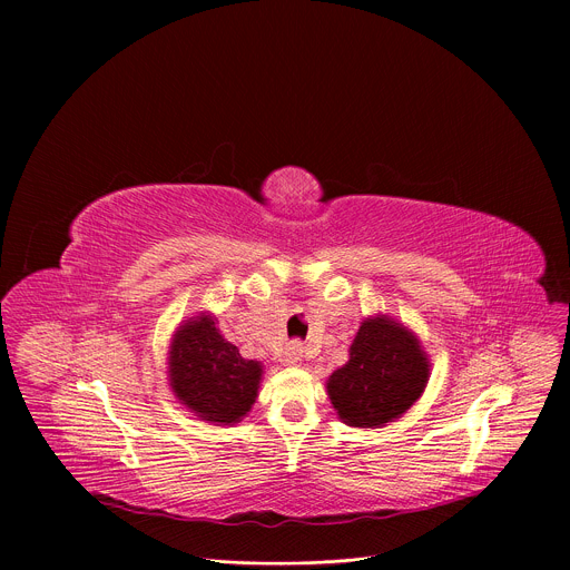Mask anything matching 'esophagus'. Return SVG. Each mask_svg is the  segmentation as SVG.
Masks as SVG:
<instances>
[{
  "instance_id": "34e87169",
  "label": "esophagus",
  "mask_w": 570,
  "mask_h": 570,
  "mask_svg": "<svg viewBox=\"0 0 570 570\" xmlns=\"http://www.w3.org/2000/svg\"><path fill=\"white\" fill-rule=\"evenodd\" d=\"M302 356H304L302 345H299V343H291V345L286 347V352H284V365L295 367V365L302 363Z\"/></svg>"
}]
</instances>
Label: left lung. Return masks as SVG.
<instances>
[{"label":"left lung","mask_w":570,"mask_h":570,"mask_svg":"<svg viewBox=\"0 0 570 570\" xmlns=\"http://www.w3.org/2000/svg\"><path fill=\"white\" fill-rule=\"evenodd\" d=\"M429 376L420 336L392 315L374 313L361 322L350 361L327 379V394L343 424L381 429L424 394Z\"/></svg>","instance_id":"obj_1"}]
</instances>
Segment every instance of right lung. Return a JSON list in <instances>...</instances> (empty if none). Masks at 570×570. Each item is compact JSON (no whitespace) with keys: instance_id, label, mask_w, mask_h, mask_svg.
I'll list each match as a JSON object with an SVG mask.
<instances>
[{"instance_id":"obj_1","label":"right lung","mask_w":570,"mask_h":570,"mask_svg":"<svg viewBox=\"0 0 570 570\" xmlns=\"http://www.w3.org/2000/svg\"><path fill=\"white\" fill-rule=\"evenodd\" d=\"M171 392L198 420L229 426L248 417L264 379L259 361H246L225 341L212 311L183 320L167 354Z\"/></svg>"}]
</instances>
